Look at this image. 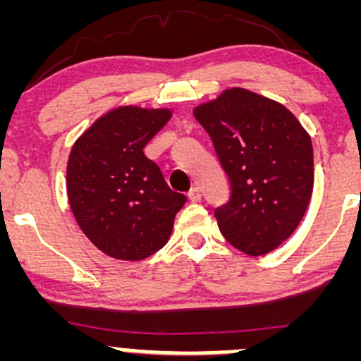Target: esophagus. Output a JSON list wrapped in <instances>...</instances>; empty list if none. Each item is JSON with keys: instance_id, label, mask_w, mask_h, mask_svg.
Returning <instances> with one entry per match:
<instances>
[{"instance_id": "34e87169", "label": "esophagus", "mask_w": 361, "mask_h": 361, "mask_svg": "<svg viewBox=\"0 0 361 361\" xmlns=\"http://www.w3.org/2000/svg\"><path fill=\"white\" fill-rule=\"evenodd\" d=\"M188 198H190V202H200V198H202L200 190H198V188H192V190H190Z\"/></svg>"}]
</instances>
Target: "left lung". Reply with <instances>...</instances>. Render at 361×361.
<instances>
[{
  "instance_id": "left-lung-1",
  "label": "left lung",
  "mask_w": 361,
  "mask_h": 361,
  "mask_svg": "<svg viewBox=\"0 0 361 361\" xmlns=\"http://www.w3.org/2000/svg\"><path fill=\"white\" fill-rule=\"evenodd\" d=\"M231 181V200L215 210L219 229L247 256L288 239L314 188L312 140L281 103L244 88L224 90L193 109Z\"/></svg>"
}]
</instances>
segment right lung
I'll use <instances>...</instances> for the list:
<instances>
[{"label":"right lung","mask_w":361,"mask_h":361,"mask_svg":"<svg viewBox=\"0 0 361 361\" xmlns=\"http://www.w3.org/2000/svg\"><path fill=\"white\" fill-rule=\"evenodd\" d=\"M171 115L169 109L117 106L73 144L66 169L69 207L86 238L111 258L140 261L159 251L185 205L144 154Z\"/></svg>","instance_id":"right-lung-1"}]
</instances>
